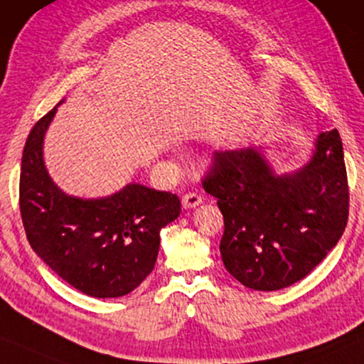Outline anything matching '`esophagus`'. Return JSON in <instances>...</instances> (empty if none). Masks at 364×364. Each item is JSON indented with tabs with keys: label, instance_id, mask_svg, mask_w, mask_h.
<instances>
[{
	"label": "esophagus",
	"instance_id": "obj_1",
	"mask_svg": "<svg viewBox=\"0 0 364 364\" xmlns=\"http://www.w3.org/2000/svg\"><path fill=\"white\" fill-rule=\"evenodd\" d=\"M181 204L184 209H191V208H196L201 204V196H199L198 193H186L181 199Z\"/></svg>",
	"mask_w": 364,
	"mask_h": 364
}]
</instances>
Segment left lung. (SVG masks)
I'll use <instances>...</instances> for the list:
<instances>
[{
	"instance_id": "1",
	"label": "left lung",
	"mask_w": 364,
	"mask_h": 364,
	"mask_svg": "<svg viewBox=\"0 0 364 364\" xmlns=\"http://www.w3.org/2000/svg\"><path fill=\"white\" fill-rule=\"evenodd\" d=\"M203 188L218 198L224 218L223 262L252 290H280L306 277L346 228L350 193L338 130L320 133L310 161L284 175L262 148L216 151Z\"/></svg>"
}]
</instances>
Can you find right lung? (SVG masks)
I'll list each match as a JSON object with an SVG mask.
<instances>
[{
  "mask_svg": "<svg viewBox=\"0 0 364 364\" xmlns=\"http://www.w3.org/2000/svg\"><path fill=\"white\" fill-rule=\"evenodd\" d=\"M58 107L33 127L24 145L19 176L24 231L34 252L74 289L95 299L124 296L155 267L160 231L180 216L181 201L138 183L105 198L65 194L43 156Z\"/></svg>",
  "mask_w": 364,
  "mask_h": 364,
  "instance_id": "right-lung-1",
  "label": "right lung"
}]
</instances>
